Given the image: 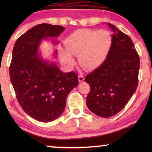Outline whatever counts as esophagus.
<instances>
[{
  "mask_svg": "<svg viewBox=\"0 0 152 152\" xmlns=\"http://www.w3.org/2000/svg\"><path fill=\"white\" fill-rule=\"evenodd\" d=\"M78 78H79V82H82L84 80V76L82 74H80V75L78 76Z\"/></svg>",
  "mask_w": 152,
  "mask_h": 152,
  "instance_id": "esophagus-1",
  "label": "esophagus"
}]
</instances>
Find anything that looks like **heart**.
Instances as JSON below:
<instances>
[{
	"label": "heart",
	"mask_w": 152,
	"mask_h": 152,
	"mask_svg": "<svg viewBox=\"0 0 152 152\" xmlns=\"http://www.w3.org/2000/svg\"><path fill=\"white\" fill-rule=\"evenodd\" d=\"M64 45L66 50H60L64 64L70 66L73 63L72 55H79V62L83 68L94 70L107 59L111 48L112 36L106 30L80 29L66 37Z\"/></svg>",
	"instance_id": "b5f03b06"
}]
</instances>
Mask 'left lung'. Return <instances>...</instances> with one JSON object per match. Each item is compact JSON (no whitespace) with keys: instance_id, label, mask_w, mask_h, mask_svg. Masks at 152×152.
<instances>
[{"instance_id":"8db88e82","label":"left lung","mask_w":152,"mask_h":152,"mask_svg":"<svg viewBox=\"0 0 152 152\" xmlns=\"http://www.w3.org/2000/svg\"><path fill=\"white\" fill-rule=\"evenodd\" d=\"M108 26L113 33L108 57L85 77L91 87L87 107L102 118L113 116L125 107L136 91L140 68V58L130 37L113 25Z\"/></svg>"}]
</instances>
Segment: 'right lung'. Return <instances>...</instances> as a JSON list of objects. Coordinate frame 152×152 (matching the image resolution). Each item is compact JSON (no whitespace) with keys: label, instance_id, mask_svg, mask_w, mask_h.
<instances>
[{"label":"right lung","instance_id":"obj_1","mask_svg":"<svg viewBox=\"0 0 152 152\" xmlns=\"http://www.w3.org/2000/svg\"><path fill=\"white\" fill-rule=\"evenodd\" d=\"M64 30L60 26L37 25L16 40L12 50L10 77L16 97L23 111L40 122L59 118L68 93L78 85L75 72H62L55 62L45 61L38 53L43 39L59 37Z\"/></svg>","mask_w":152,"mask_h":152}]
</instances>
